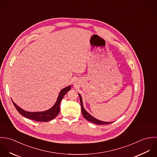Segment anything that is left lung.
I'll list each match as a JSON object with an SVG mask.
<instances>
[{
	"mask_svg": "<svg viewBox=\"0 0 157 157\" xmlns=\"http://www.w3.org/2000/svg\"><path fill=\"white\" fill-rule=\"evenodd\" d=\"M79 96V99H80V102H81V111H82V115L84 116V117L89 121H90L92 123H94V124H98V125H102V124H110L113 122H105V121H100L96 118H95L93 116H92L90 114H89L84 109V106H83V102H82V99L81 98V96L79 94H78Z\"/></svg>",
	"mask_w": 157,
	"mask_h": 157,
	"instance_id": "8db88e82",
	"label": "left lung"
}]
</instances>
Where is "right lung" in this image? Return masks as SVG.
<instances>
[{
    "label": "right lung",
    "instance_id": "obj_1",
    "mask_svg": "<svg viewBox=\"0 0 157 157\" xmlns=\"http://www.w3.org/2000/svg\"><path fill=\"white\" fill-rule=\"evenodd\" d=\"M70 89H71V86H68V87H66L62 89L59 94L57 100L55 104H54V105L50 109L45 111H43V112H30L25 111L22 109H21V107H19V106H17L13 100L12 101L14 107L17 109V110L23 117H25L27 118L36 121L47 122L57 117V115L59 114L60 112V103L64 95L70 90Z\"/></svg>",
    "mask_w": 157,
    "mask_h": 157
}]
</instances>
